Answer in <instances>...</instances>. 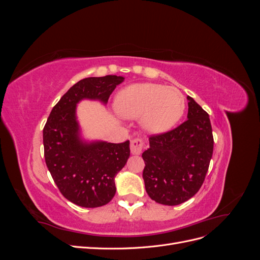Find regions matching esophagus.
I'll list each match as a JSON object with an SVG mask.
<instances>
[{
    "label": "esophagus",
    "instance_id": "esophagus-1",
    "mask_svg": "<svg viewBox=\"0 0 260 260\" xmlns=\"http://www.w3.org/2000/svg\"><path fill=\"white\" fill-rule=\"evenodd\" d=\"M130 149L133 155H140L142 153V149H143V141L139 138L132 140L130 144Z\"/></svg>",
    "mask_w": 260,
    "mask_h": 260
}]
</instances>
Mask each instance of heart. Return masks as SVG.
I'll use <instances>...</instances> for the list:
<instances>
[{"mask_svg":"<svg viewBox=\"0 0 260 260\" xmlns=\"http://www.w3.org/2000/svg\"><path fill=\"white\" fill-rule=\"evenodd\" d=\"M185 99L180 90L159 83H135L118 92L115 108L122 117L140 118L142 128L151 135L170 131L185 111Z\"/></svg>","mask_w":260,"mask_h":260,"instance_id":"heart-1","label":"heart"}]
</instances>
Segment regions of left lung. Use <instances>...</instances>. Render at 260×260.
I'll return each instance as SVG.
<instances>
[{
	"instance_id": "left-lung-1",
	"label": "left lung",
	"mask_w": 260,
	"mask_h": 260,
	"mask_svg": "<svg viewBox=\"0 0 260 260\" xmlns=\"http://www.w3.org/2000/svg\"><path fill=\"white\" fill-rule=\"evenodd\" d=\"M186 99L187 120L167 133L149 138V147L142 154L145 190L162 205H179L199 192L214 151L208 114L194 99Z\"/></svg>"
}]
</instances>
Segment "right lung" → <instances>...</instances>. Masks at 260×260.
<instances>
[{"instance_id": "1", "label": "right lung", "mask_w": 260, "mask_h": 260, "mask_svg": "<svg viewBox=\"0 0 260 260\" xmlns=\"http://www.w3.org/2000/svg\"><path fill=\"white\" fill-rule=\"evenodd\" d=\"M122 76L90 77L74 84L55 105L43 129L46 166L60 193L78 206L106 205L116 193L115 177L127 164L130 142L85 139L77 117L83 100L104 106Z\"/></svg>"}]
</instances>
